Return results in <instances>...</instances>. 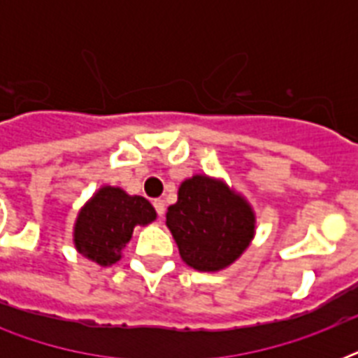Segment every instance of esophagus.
I'll return each mask as SVG.
<instances>
[{"label": "esophagus", "instance_id": "1", "mask_svg": "<svg viewBox=\"0 0 358 358\" xmlns=\"http://www.w3.org/2000/svg\"><path fill=\"white\" fill-rule=\"evenodd\" d=\"M154 208H156L157 215H159V217H163V213H165V202L157 199V201H154Z\"/></svg>", "mask_w": 358, "mask_h": 358}]
</instances>
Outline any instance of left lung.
Instances as JSON below:
<instances>
[{"label":"left lung","instance_id":"left-lung-1","mask_svg":"<svg viewBox=\"0 0 358 358\" xmlns=\"http://www.w3.org/2000/svg\"><path fill=\"white\" fill-rule=\"evenodd\" d=\"M165 224L187 266L217 273L232 266L255 239L256 213L224 180L193 174L180 184Z\"/></svg>","mask_w":358,"mask_h":358}]
</instances>
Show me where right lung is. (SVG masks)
<instances>
[{
  "mask_svg": "<svg viewBox=\"0 0 358 358\" xmlns=\"http://www.w3.org/2000/svg\"><path fill=\"white\" fill-rule=\"evenodd\" d=\"M156 217V210L145 196L128 195L115 185H102L80 208L72 241L80 255L109 267L122 258L135 227H146Z\"/></svg>",
  "mask_w": 358,
  "mask_h": 358,
  "instance_id": "add662e5",
  "label": "right lung"
}]
</instances>
